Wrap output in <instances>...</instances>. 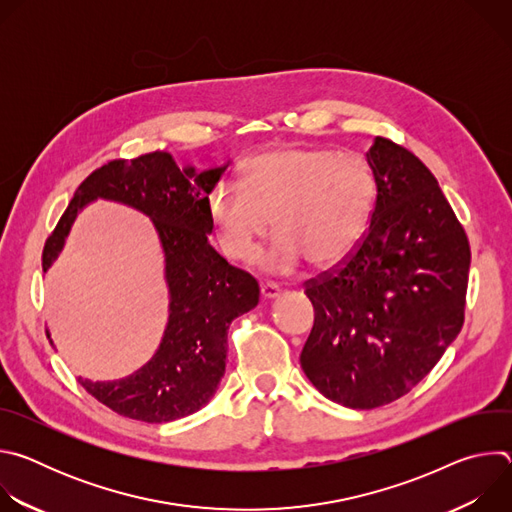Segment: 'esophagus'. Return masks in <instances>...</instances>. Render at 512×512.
<instances>
[{"label":"esophagus","mask_w":512,"mask_h":512,"mask_svg":"<svg viewBox=\"0 0 512 512\" xmlns=\"http://www.w3.org/2000/svg\"><path fill=\"white\" fill-rule=\"evenodd\" d=\"M281 296V289L275 283H261V298L263 300H275Z\"/></svg>","instance_id":"34e87169"}]
</instances>
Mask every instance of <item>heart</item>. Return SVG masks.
Here are the masks:
<instances>
[{
  "label": "heart",
  "instance_id": "heart-1",
  "mask_svg": "<svg viewBox=\"0 0 512 512\" xmlns=\"http://www.w3.org/2000/svg\"><path fill=\"white\" fill-rule=\"evenodd\" d=\"M377 196L371 164L360 154H334L310 145H279L253 156L241 184L218 182L208 214L218 245L237 263H249L269 233L263 271L287 275L308 259L334 267L354 253L369 229Z\"/></svg>",
  "mask_w": 512,
  "mask_h": 512
}]
</instances>
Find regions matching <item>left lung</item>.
<instances>
[{
  "instance_id": "8db88e82",
  "label": "left lung",
  "mask_w": 512,
  "mask_h": 512,
  "mask_svg": "<svg viewBox=\"0 0 512 512\" xmlns=\"http://www.w3.org/2000/svg\"><path fill=\"white\" fill-rule=\"evenodd\" d=\"M371 225L338 269L306 281L314 328L300 354L312 385L350 409L409 393L464 324L470 245L435 176L375 137Z\"/></svg>"
}]
</instances>
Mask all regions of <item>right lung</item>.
<instances>
[{
  "label": "right lung",
  "instance_id": "right-lung-1",
  "mask_svg": "<svg viewBox=\"0 0 512 512\" xmlns=\"http://www.w3.org/2000/svg\"><path fill=\"white\" fill-rule=\"evenodd\" d=\"M225 170L178 168L168 152L113 160L77 188L46 239L44 273L60 255L77 214L97 198L131 206L154 223L170 294L160 348L125 379L93 383L79 377L87 393L123 417L168 423L204 407L225 375L231 322L259 304L255 277L229 265L208 243V194Z\"/></svg>",
  "mask_w": 512,
  "mask_h": 512
}]
</instances>
